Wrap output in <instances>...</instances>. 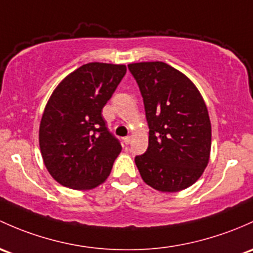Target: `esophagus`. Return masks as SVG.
Here are the masks:
<instances>
[{
	"instance_id": "1",
	"label": "esophagus",
	"mask_w": 253,
	"mask_h": 253,
	"mask_svg": "<svg viewBox=\"0 0 253 253\" xmlns=\"http://www.w3.org/2000/svg\"><path fill=\"white\" fill-rule=\"evenodd\" d=\"M131 139H132L131 137H125V138H124V143H125V144H126V145H128L129 143H131Z\"/></svg>"
}]
</instances>
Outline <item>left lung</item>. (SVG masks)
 Here are the masks:
<instances>
[{"label":"left lung","instance_id":"8db88e82","mask_svg":"<svg viewBox=\"0 0 253 253\" xmlns=\"http://www.w3.org/2000/svg\"><path fill=\"white\" fill-rule=\"evenodd\" d=\"M129 71L144 102L149 145L134 158L143 180L174 193L193 185L206 169L211 122L200 92L184 74L162 62L133 63Z\"/></svg>","mask_w":253,"mask_h":253}]
</instances>
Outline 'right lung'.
<instances>
[{"label": "right lung", "mask_w": 253, "mask_h": 253, "mask_svg": "<svg viewBox=\"0 0 253 253\" xmlns=\"http://www.w3.org/2000/svg\"><path fill=\"white\" fill-rule=\"evenodd\" d=\"M126 74V65L88 63L69 74L50 95L40 124L42 159L59 184L93 189L110 174L121 144L102 110Z\"/></svg>", "instance_id": "1"}]
</instances>
